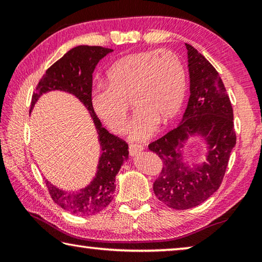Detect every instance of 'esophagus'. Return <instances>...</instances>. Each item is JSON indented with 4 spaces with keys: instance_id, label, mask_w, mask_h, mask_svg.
<instances>
[{
    "instance_id": "34e87169",
    "label": "esophagus",
    "mask_w": 262,
    "mask_h": 262,
    "mask_svg": "<svg viewBox=\"0 0 262 262\" xmlns=\"http://www.w3.org/2000/svg\"><path fill=\"white\" fill-rule=\"evenodd\" d=\"M142 150H143V147H142V145H137V144L129 145L130 156H136V155H139Z\"/></svg>"
}]
</instances>
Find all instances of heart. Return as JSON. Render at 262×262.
Here are the masks:
<instances>
[{"instance_id": "obj_1", "label": "heart", "mask_w": 262, "mask_h": 262, "mask_svg": "<svg viewBox=\"0 0 262 262\" xmlns=\"http://www.w3.org/2000/svg\"><path fill=\"white\" fill-rule=\"evenodd\" d=\"M107 85L95 89L91 105L111 130L127 128L129 103L136 110L129 127L132 141H145L158 123L167 126L178 117L186 96V74L180 60L167 50L122 56L106 73Z\"/></svg>"}]
</instances>
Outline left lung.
I'll return each mask as SVG.
<instances>
[{
  "label": "left lung",
  "mask_w": 262,
  "mask_h": 262,
  "mask_svg": "<svg viewBox=\"0 0 262 262\" xmlns=\"http://www.w3.org/2000/svg\"><path fill=\"white\" fill-rule=\"evenodd\" d=\"M189 73V99L174 129L149 144L162 159L163 168L154 183L159 201L185 210L208 200L222 184L236 145L233 111L219 73L201 53L185 43ZM205 142L206 161L190 166L183 159L189 138Z\"/></svg>",
  "instance_id": "8db88e82"
}]
</instances>
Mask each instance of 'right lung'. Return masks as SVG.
<instances>
[{"label": "right lung", "instance_id": "add662e5", "mask_svg": "<svg viewBox=\"0 0 262 262\" xmlns=\"http://www.w3.org/2000/svg\"><path fill=\"white\" fill-rule=\"evenodd\" d=\"M113 50L100 46H77L47 69L39 81L31 101V111L43 94L63 91L73 95L85 106L98 134L100 156L96 176L78 190L61 189L45 180L53 201L69 212L79 216H91L101 211L113 200L115 177L128 159V144L101 126L91 105L92 74L98 62Z\"/></svg>", "mask_w": 262, "mask_h": 262}]
</instances>
